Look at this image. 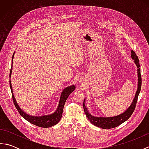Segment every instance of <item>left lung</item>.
<instances>
[{
  "mask_svg": "<svg viewBox=\"0 0 149 149\" xmlns=\"http://www.w3.org/2000/svg\"><path fill=\"white\" fill-rule=\"evenodd\" d=\"M131 58L134 60V62L137 66V71H138V88L136 92L135 93V95L132 102L129 106L128 108L126 109L124 112L118 115L115 116H110V117H100V116H95L91 115L89 112L87 107L85 105V102L86 99H84L83 102V108L84 113L86 114V117L88 120H90L91 124L94 125L96 127L102 128V129H111L116 127L117 126L122 124V123L127 120L132 113L134 112L136 104L137 102L138 97L139 94H140L141 87V72H140V66L139 63V59L138 56L136 55L135 52L133 50H131Z\"/></svg>",
  "mask_w": 149,
  "mask_h": 149,
  "instance_id": "1",
  "label": "left lung"
}]
</instances>
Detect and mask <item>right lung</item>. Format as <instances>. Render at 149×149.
Returning <instances> with one entry per match:
<instances>
[{
	"instance_id": "obj_1",
	"label": "right lung",
	"mask_w": 149,
	"mask_h": 149,
	"mask_svg": "<svg viewBox=\"0 0 149 149\" xmlns=\"http://www.w3.org/2000/svg\"><path fill=\"white\" fill-rule=\"evenodd\" d=\"M14 54H15V52L12 57V65H13V61ZM12 70H13V67L11 66L10 73H9V77H11V76ZM9 84H10V88H11V90L12 93V97H13V100L14 104L16 107V108H17L18 111L19 112V113L20 114V115L23 117L24 118L26 119L27 121L32 123V124L38 126V127H43V128L52 127V126H54L56 124H57V123L60 121V120H61V116H62L63 107H64V105L65 104L66 100L68 99V97L70 95V93H72L73 91H74L75 88V86L73 84V85H71V86L66 87L65 89L63 90L61 94V96H60L59 102L58 104V108L56 109V110L53 113L50 114V115L37 116L29 115V114H27L26 113H25L24 111L20 108L14 96L11 81H9Z\"/></svg>"
}]
</instances>
